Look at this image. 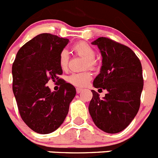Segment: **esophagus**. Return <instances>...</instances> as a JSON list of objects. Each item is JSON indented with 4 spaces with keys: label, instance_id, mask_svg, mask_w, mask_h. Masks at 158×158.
Returning <instances> with one entry per match:
<instances>
[{
    "label": "esophagus",
    "instance_id": "esophagus-1",
    "mask_svg": "<svg viewBox=\"0 0 158 158\" xmlns=\"http://www.w3.org/2000/svg\"><path fill=\"white\" fill-rule=\"evenodd\" d=\"M76 91H77V93H80L83 91V89H81V88H77Z\"/></svg>",
    "mask_w": 158,
    "mask_h": 158
}]
</instances>
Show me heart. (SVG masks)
<instances>
[{
  "instance_id": "obj_1",
  "label": "heart",
  "mask_w": 158,
  "mask_h": 158,
  "mask_svg": "<svg viewBox=\"0 0 158 158\" xmlns=\"http://www.w3.org/2000/svg\"><path fill=\"white\" fill-rule=\"evenodd\" d=\"M72 50L75 54L85 58V68L89 67L91 69H93L96 67V63L94 60L96 52H95L94 49L89 44L85 43V42H80V43H77L73 45ZM69 56L68 51L63 50L60 52L59 56H58V64L62 70H65L67 69L68 64H69ZM91 79L92 73L86 71V72L83 73H73L68 77V81L76 87H84L90 81Z\"/></svg>"
}]
</instances>
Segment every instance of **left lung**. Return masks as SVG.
Returning a JSON list of instances; mask_svg holds the SVG:
<instances>
[{
    "label": "left lung",
    "instance_id": "obj_1",
    "mask_svg": "<svg viewBox=\"0 0 158 158\" xmlns=\"http://www.w3.org/2000/svg\"><path fill=\"white\" fill-rule=\"evenodd\" d=\"M92 44L98 47L103 58L93 86L106 89L107 93L100 99L92 90L89 114L99 129L118 133L131 123L139 110L143 89L142 64L131 48L108 38L100 37Z\"/></svg>",
    "mask_w": 158,
    "mask_h": 158
}]
</instances>
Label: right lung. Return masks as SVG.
I'll return each instance as SVG.
<instances>
[{
    "label": "right lung",
    "mask_w": 158,
    "mask_h": 158,
    "mask_svg": "<svg viewBox=\"0 0 158 158\" xmlns=\"http://www.w3.org/2000/svg\"><path fill=\"white\" fill-rule=\"evenodd\" d=\"M69 40L43 33L26 43L12 64V90L23 122L35 132L50 134L65 120L76 89L58 77L60 52ZM59 81L60 90L51 92L45 84Z\"/></svg>",
    "instance_id": "add662e5"
}]
</instances>
